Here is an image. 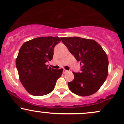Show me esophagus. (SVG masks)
I'll list each match as a JSON object with an SVG mask.
<instances>
[{
  "mask_svg": "<svg viewBox=\"0 0 124 124\" xmlns=\"http://www.w3.org/2000/svg\"><path fill=\"white\" fill-rule=\"evenodd\" d=\"M68 71H68V70H65V69H64V70H63V73H67Z\"/></svg>",
  "mask_w": 124,
  "mask_h": 124,
  "instance_id": "34e87169",
  "label": "esophagus"
}]
</instances>
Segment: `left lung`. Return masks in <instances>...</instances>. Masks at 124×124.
Listing matches in <instances>:
<instances>
[{"label": "left lung", "instance_id": "8db88e82", "mask_svg": "<svg viewBox=\"0 0 124 124\" xmlns=\"http://www.w3.org/2000/svg\"><path fill=\"white\" fill-rule=\"evenodd\" d=\"M61 39L82 66L80 72H73L74 78L68 82L69 89L81 96L96 93L108 74V58L104 50L93 39L78 37H62Z\"/></svg>", "mask_w": 124, "mask_h": 124}]
</instances>
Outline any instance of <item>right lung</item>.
Masks as SVG:
<instances>
[{
	"label": "right lung",
	"instance_id": "right-lung-1",
	"mask_svg": "<svg viewBox=\"0 0 124 124\" xmlns=\"http://www.w3.org/2000/svg\"><path fill=\"white\" fill-rule=\"evenodd\" d=\"M61 41L58 37H38L25 42L16 60L20 81L25 89L34 96H43L54 90L62 69L48 67L55 46Z\"/></svg>",
	"mask_w": 124,
	"mask_h": 124
}]
</instances>
